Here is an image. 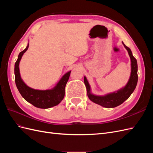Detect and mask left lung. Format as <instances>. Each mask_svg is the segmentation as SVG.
<instances>
[{
  "mask_svg": "<svg viewBox=\"0 0 153 153\" xmlns=\"http://www.w3.org/2000/svg\"><path fill=\"white\" fill-rule=\"evenodd\" d=\"M122 43L125 48L127 50L131 59V74L126 85L114 92H111L103 96H98L92 93L91 86L87 80V78L84 76V84L87 88V94L90 100L105 108H114L121 105L133 93L137 84L138 66L137 60L133 57L130 48L126 47L123 42Z\"/></svg>",
  "mask_w": 153,
  "mask_h": 153,
  "instance_id": "obj_1",
  "label": "left lung"
}]
</instances>
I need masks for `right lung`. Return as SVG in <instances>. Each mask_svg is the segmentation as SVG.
<instances>
[{"mask_svg":"<svg viewBox=\"0 0 153 153\" xmlns=\"http://www.w3.org/2000/svg\"><path fill=\"white\" fill-rule=\"evenodd\" d=\"M29 48V43L25 50L18 55L15 64V83L18 91L27 101L39 108H49L56 106L61 102L65 94V87L70 76L71 71L64 74L61 80L51 89H34L27 85L20 76L19 64L23 55Z\"/></svg>","mask_w":153,"mask_h":153,"instance_id":"1","label":"right lung"}]
</instances>
